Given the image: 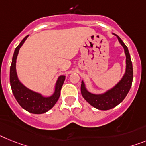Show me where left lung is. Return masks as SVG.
<instances>
[{
  "mask_svg": "<svg viewBox=\"0 0 146 146\" xmlns=\"http://www.w3.org/2000/svg\"><path fill=\"white\" fill-rule=\"evenodd\" d=\"M113 35L118 38L125 54V71L122 79L113 88L102 94H93L89 91L83 80H82L81 84V93L83 98L93 107L101 111L110 110L121 103L129 92L133 81V66L128 47L118 35L114 33H113Z\"/></svg>",
  "mask_w": 146,
  "mask_h": 146,
  "instance_id": "obj_1",
  "label": "left lung"
}]
</instances>
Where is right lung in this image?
I'll return each mask as SVG.
<instances>
[{
  "label": "right lung",
  "instance_id": "obj_1",
  "mask_svg": "<svg viewBox=\"0 0 146 146\" xmlns=\"http://www.w3.org/2000/svg\"><path fill=\"white\" fill-rule=\"evenodd\" d=\"M28 36L29 35L22 40L15 50L10 67V85L15 100L24 110L31 113L41 114L47 112L57 102L66 76L64 75H61L58 77L55 84L54 92L51 96H43L41 93L30 90L21 82L17 75L16 59L19 50L24 44Z\"/></svg>",
  "mask_w": 146,
  "mask_h": 146
}]
</instances>
